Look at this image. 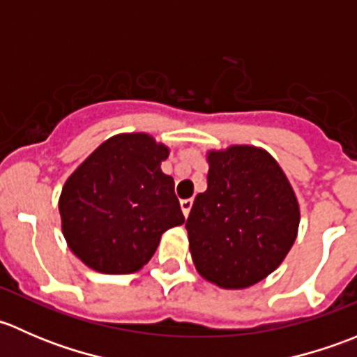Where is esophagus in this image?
Masks as SVG:
<instances>
[{"label":"esophagus","instance_id":"34e87169","mask_svg":"<svg viewBox=\"0 0 357 357\" xmlns=\"http://www.w3.org/2000/svg\"><path fill=\"white\" fill-rule=\"evenodd\" d=\"M192 205H193V200L192 199L181 200V211H183V214H185V218H188L190 211H192Z\"/></svg>","mask_w":357,"mask_h":357}]
</instances>
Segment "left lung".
I'll list each match as a JSON object with an SVG mask.
<instances>
[{
  "label": "left lung",
  "instance_id": "left-lung-1",
  "mask_svg": "<svg viewBox=\"0 0 357 357\" xmlns=\"http://www.w3.org/2000/svg\"><path fill=\"white\" fill-rule=\"evenodd\" d=\"M207 162V190L186 221L193 264L221 289H247L271 275L294 245L297 197L278 162L257 146L211 150Z\"/></svg>",
  "mask_w": 357,
  "mask_h": 357
}]
</instances>
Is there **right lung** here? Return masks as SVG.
<instances>
[{
    "label": "right lung",
    "mask_w": 357,
    "mask_h": 357,
    "mask_svg": "<svg viewBox=\"0 0 357 357\" xmlns=\"http://www.w3.org/2000/svg\"><path fill=\"white\" fill-rule=\"evenodd\" d=\"M169 149L146 132L103 142L66 181L59 200L67 245L105 275L136 273L162 233L185 222L174 179L164 174Z\"/></svg>",
    "instance_id": "1"
}]
</instances>
